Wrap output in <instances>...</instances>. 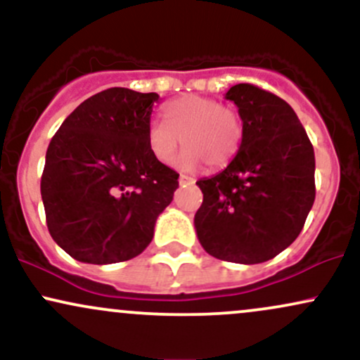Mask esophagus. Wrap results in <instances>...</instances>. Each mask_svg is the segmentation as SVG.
<instances>
[{
  "label": "esophagus",
  "mask_w": 360,
  "mask_h": 360,
  "mask_svg": "<svg viewBox=\"0 0 360 360\" xmlns=\"http://www.w3.org/2000/svg\"><path fill=\"white\" fill-rule=\"evenodd\" d=\"M179 184H181V186H186V184H194V179H193L191 176L181 174V176H179Z\"/></svg>",
  "instance_id": "34e87169"
}]
</instances>
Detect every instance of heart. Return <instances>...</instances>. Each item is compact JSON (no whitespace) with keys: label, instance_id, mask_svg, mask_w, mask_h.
Instances as JSON below:
<instances>
[{"label":"heart","instance_id":"1","mask_svg":"<svg viewBox=\"0 0 360 360\" xmlns=\"http://www.w3.org/2000/svg\"><path fill=\"white\" fill-rule=\"evenodd\" d=\"M164 115L166 122H154L147 131L148 148L159 162L171 164L181 142L186 148L177 159V167L186 171L203 164L212 169L225 167L240 150V115L213 98L181 96L169 103Z\"/></svg>","mask_w":360,"mask_h":360}]
</instances>
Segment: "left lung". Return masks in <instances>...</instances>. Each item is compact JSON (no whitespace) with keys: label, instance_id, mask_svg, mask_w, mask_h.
Instances as JSON below:
<instances>
[{"label":"left lung","instance_id":"1","mask_svg":"<svg viewBox=\"0 0 360 360\" xmlns=\"http://www.w3.org/2000/svg\"><path fill=\"white\" fill-rule=\"evenodd\" d=\"M243 122L238 154L198 181V240L213 257L266 262L296 240L315 201V152L295 110L252 84L226 91Z\"/></svg>","mask_w":360,"mask_h":360}]
</instances>
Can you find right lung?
<instances>
[{"instance_id":"1","label":"right lung","mask_w":360,"mask_h":360,"mask_svg":"<svg viewBox=\"0 0 360 360\" xmlns=\"http://www.w3.org/2000/svg\"><path fill=\"white\" fill-rule=\"evenodd\" d=\"M157 93L110 88L82 101L49 143L40 193L49 232L71 257H137L172 201L177 174L147 142Z\"/></svg>"}]
</instances>
